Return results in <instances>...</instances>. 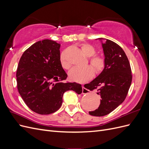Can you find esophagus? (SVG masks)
I'll list each match as a JSON object with an SVG mask.
<instances>
[{"label":"esophagus","instance_id":"1","mask_svg":"<svg viewBox=\"0 0 149 149\" xmlns=\"http://www.w3.org/2000/svg\"><path fill=\"white\" fill-rule=\"evenodd\" d=\"M90 92L89 90L86 89L84 86H83V91H82V93L83 94H89Z\"/></svg>","mask_w":149,"mask_h":149}]
</instances>
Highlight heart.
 <instances>
[{
    "label": "heart",
    "instance_id": "b5f03b06",
    "mask_svg": "<svg viewBox=\"0 0 149 149\" xmlns=\"http://www.w3.org/2000/svg\"><path fill=\"white\" fill-rule=\"evenodd\" d=\"M81 49L84 55L86 57H89V64L93 69L94 73L96 74L101 73L104 68L105 61L102 57L94 55L96 53V50L94 47L90 44L83 43L81 45ZM60 62L63 68L67 70L70 68V63L68 61L65 50L61 53L60 56ZM93 70L89 66L74 67L69 72V78L71 81L76 82L82 83L92 78L94 74Z\"/></svg>",
    "mask_w": 149,
    "mask_h": 149
}]
</instances>
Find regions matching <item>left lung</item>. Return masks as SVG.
<instances>
[{
    "label": "left lung",
    "instance_id": "left-lung-1",
    "mask_svg": "<svg viewBox=\"0 0 149 149\" xmlns=\"http://www.w3.org/2000/svg\"><path fill=\"white\" fill-rule=\"evenodd\" d=\"M102 46L105 56L104 68L91 83L84 85L89 91L97 89V94L101 97L97 109L89 112L94 116L109 114L121 104L127 95L132 79L129 61L123 48L108 39Z\"/></svg>",
    "mask_w": 149,
    "mask_h": 149
}]
</instances>
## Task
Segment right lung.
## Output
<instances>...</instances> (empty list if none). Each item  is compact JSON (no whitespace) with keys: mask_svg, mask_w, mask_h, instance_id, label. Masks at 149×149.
Returning a JSON list of instances; mask_svg holds the SVG:
<instances>
[{"mask_svg":"<svg viewBox=\"0 0 149 149\" xmlns=\"http://www.w3.org/2000/svg\"><path fill=\"white\" fill-rule=\"evenodd\" d=\"M60 44L51 40L38 41L22 55L17 70V88L30 109L47 115L60 109L65 92L82 93L81 85L63 83L67 74L60 62Z\"/></svg>","mask_w":149,"mask_h":149,"instance_id":"obj_1","label":"right lung"}]
</instances>
